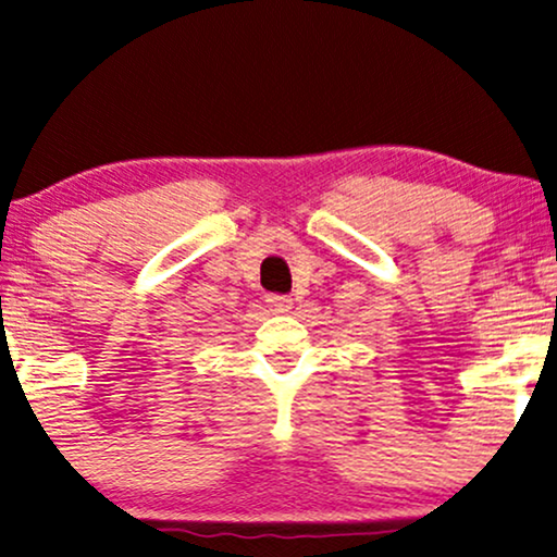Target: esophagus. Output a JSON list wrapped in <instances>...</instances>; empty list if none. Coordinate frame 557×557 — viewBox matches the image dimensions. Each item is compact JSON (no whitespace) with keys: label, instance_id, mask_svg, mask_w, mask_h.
Wrapping results in <instances>:
<instances>
[{"label":"esophagus","instance_id":"esophagus-1","mask_svg":"<svg viewBox=\"0 0 557 557\" xmlns=\"http://www.w3.org/2000/svg\"><path fill=\"white\" fill-rule=\"evenodd\" d=\"M267 302H270L274 313H287L293 308L290 295H267Z\"/></svg>","mask_w":557,"mask_h":557}]
</instances>
